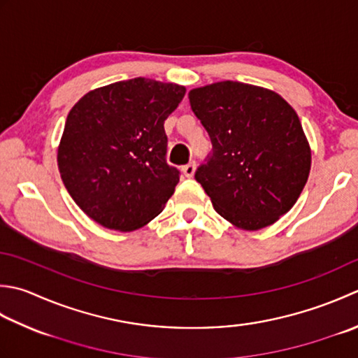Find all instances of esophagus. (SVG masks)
<instances>
[{
    "instance_id": "34e87169",
    "label": "esophagus",
    "mask_w": 358,
    "mask_h": 358,
    "mask_svg": "<svg viewBox=\"0 0 358 358\" xmlns=\"http://www.w3.org/2000/svg\"><path fill=\"white\" fill-rule=\"evenodd\" d=\"M195 166H197V164H195V161H191V163H189V164L183 166V173L186 175L187 178H191L192 175H194V172H195Z\"/></svg>"
}]
</instances>
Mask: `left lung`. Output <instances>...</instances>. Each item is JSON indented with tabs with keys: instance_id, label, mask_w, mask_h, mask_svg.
I'll use <instances>...</instances> for the list:
<instances>
[{
	"instance_id": "8db88e82",
	"label": "left lung",
	"mask_w": 358,
	"mask_h": 358,
	"mask_svg": "<svg viewBox=\"0 0 358 358\" xmlns=\"http://www.w3.org/2000/svg\"><path fill=\"white\" fill-rule=\"evenodd\" d=\"M189 102L211 138L195 180L215 211L250 231L289 213L310 172L296 111L275 91L233 80L191 90Z\"/></svg>"
}]
</instances>
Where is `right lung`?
Masks as SVG:
<instances>
[{"instance_id":"add662e5","label":"right lung","mask_w":358,"mask_h":358,"mask_svg":"<svg viewBox=\"0 0 358 358\" xmlns=\"http://www.w3.org/2000/svg\"><path fill=\"white\" fill-rule=\"evenodd\" d=\"M186 88L144 77L90 91L66 117L57 163L83 213L116 231L144 227L180 181L166 161L164 121Z\"/></svg>"}]
</instances>
